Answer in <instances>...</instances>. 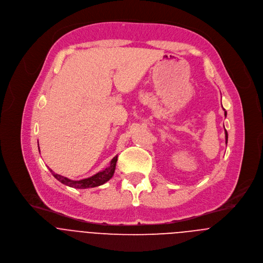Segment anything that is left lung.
<instances>
[{
    "label": "left lung",
    "mask_w": 263,
    "mask_h": 263,
    "mask_svg": "<svg viewBox=\"0 0 263 263\" xmlns=\"http://www.w3.org/2000/svg\"><path fill=\"white\" fill-rule=\"evenodd\" d=\"M225 116H226V111H225ZM225 139H226V144H227V139H228V135H227V132L225 129Z\"/></svg>",
    "instance_id": "obj_1"
}]
</instances>
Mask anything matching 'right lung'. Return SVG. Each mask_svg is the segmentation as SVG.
I'll use <instances>...</instances> for the list:
<instances>
[{
	"label": "right lung",
	"instance_id": "obj_1",
	"mask_svg": "<svg viewBox=\"0 0 263 263\" xmlns=\"http://www.w3.org/2000/svg\"><path fill=\"white\" fill-rule=\"evenodd\" d=\"M116 162H117V155L111 160V163L109 166H107L104 171L96 174L95 176L90 177V178H86L83 180H79V181H74V180H70L66 177H63L59 174L53 173L51 170H49L51 172V174L53 175V177L55 179H58L60 182H62L65 185H68L70 187H74V188H79V189H85V188H89V187H97L100 185H103L104 183H106L107 181H109L115 172V167H116Z\"/></svg>",
	"mask_w": 263,
	"mask_h": 263
}]
</instances>
